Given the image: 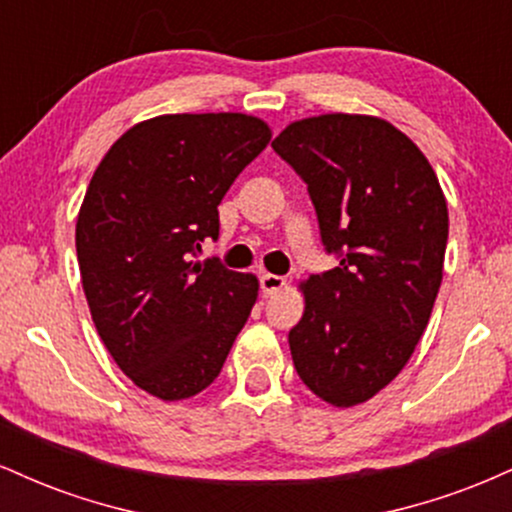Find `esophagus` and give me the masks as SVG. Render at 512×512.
<instances>
[{
	"instance_id": "34e87169",
	"label": "esophagus",
	"mask_w": 512,
	"mask_h": 512,
	"mask_svg": "<svg viewBox=\"0 0 512 512\" xmlns=\"http://www.w3.org/2000/svg\"><path fill=\"white\" fill-rule=\"evenodd\" d=\"M284 286H286L284 276H276V274H262V279H260V289H262V296H264V298L274 296V293H279L281 289H284Z\"/></svg>"
}]
</instances>
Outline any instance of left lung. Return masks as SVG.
<instances>
[{"label":"left lung","instance_id":"left-lung-1","mask_svg":"<svg viewBox=\"0 0 512 512\" xmlns=\"http://www.w3.org/2000/svg\"><path fill=\"white\" fill-rule=\"evenodd\" d=\"M272 149L308 185L322 245L339 260L301 286L293 366L317 397L354 407L397 378L426 330L448 204L419 146L380 117H308Z\"/></svg>","mask_w":512,"mask_h":512}]
</instances>
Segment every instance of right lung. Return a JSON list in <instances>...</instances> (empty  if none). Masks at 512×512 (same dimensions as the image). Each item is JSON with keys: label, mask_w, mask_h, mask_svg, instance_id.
<instances>
[{"label": "right lung", "mask_w": 512, "mask_h": 512, "mask_svg": "<svg viewBox=\"0 0 512 512\" xmlns=\"http://www.w3.org/2000/svg\"><path fill=\"white\" fill-rule=\"evenodd\" d=\"M260 117L161 115L127 129L96 168L76 219L81 284L105 349L158 399L195 397L257 301V279L219 260V204L269 144Z\"/></svg>", "instance_id": "right-lung-1"}]
</instances>
